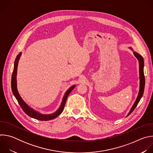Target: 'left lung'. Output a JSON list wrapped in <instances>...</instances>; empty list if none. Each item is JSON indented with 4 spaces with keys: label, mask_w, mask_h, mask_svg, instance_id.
Masks as SVG:
<instances>
[{
    "label": "left lung",
    "mask_w": 153,
    "mask_h": 153,
    "mask_svg": "<svg viewBox=\"0 0 153 153\" xmlns=\"http://www.w3.org/2000/svg\"><path fill=\"white\" fill-rule=\"evenodd\" d=\"M132 50L131 48H130ZM134 56L137 57V59L139 60V76H140V89H139V94L137 96V97L134 103V105H133L131 109L129 111V113H128V114L127 115L129 116L131 113L134 109L136 108V107L137 106V104L139 103L140 99L142 98L143 92H144V88H145V76H144V73H143V67H144V61H143V59L142 57V56H140L139 53H136V52H134Z\"/></svg>",
    "instance_id": "left-lung-1"
}]
</instances>
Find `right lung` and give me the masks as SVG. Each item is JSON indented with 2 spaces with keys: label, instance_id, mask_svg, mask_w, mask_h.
Segmentation results:
<instances>
[{
  "label": "right lung",
  "instance_id": "add662e5",
  "mask_svg": "<svg viewBox=\"0 0 153 153\" xmlns=\"http://www.w3.org/2000/svg\"><path fill=\"white\" fill-rule=\"evenodd\" d=\"M22 53H20L19 54H18L16 58V60L14 61V69H13V72L12 74V77H11V89H12V91L13 93L14 96V97H16V99H17L19 104L20 105V107L22 109L23 111L30 117L36 119L37 120H43V121H47V120H52L53 119H55L56 117H57L59 115H60L62 112L63 110L64 106L65 105V103H66L67 97L68 96V95L70 94V93H71V91L74 89V88L75 87V85L72 86L71 87L67 90V91L65 93L62 103L60 105V106L59 107V108L57 110V111L56 112H55L53 114H48V115H45V114H42L37 111H36L35 110H34L33 109H32L31 108H30L24 100L23 99H22V97H20V96L19 95L18 91H17V80H16V76H17V66H18V62L20 59V57L21 56Z\"/></svg>",
  "mask_w": 153,
  "mask_h": 153
}]
</instances>
